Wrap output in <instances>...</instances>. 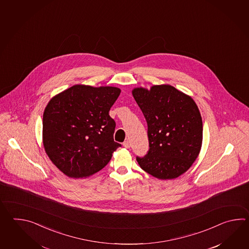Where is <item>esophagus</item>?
Wrapping results in <instances>:
<instances>
[{
	"label": "esophagus",
	"instance_id": "obj_1",
	"mask_svg": "<svg viewBox=\"0 0 249 249\" xmlns=\"http://www.w3.org/2000/svg\"><path fill=\"white\" fill-rule=\"evenodd\" d=\"M124 147L126 148H130L131 147V142H130V141L129 140H126V141H124Z\"/></svg>",
	"mask_w": 249,
	"mask_h": 249
}]
</instances>
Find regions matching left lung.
<instances>
[{
  "label": "left lung",
  "instance_id": "8db88e82",
  "mask_svg": "<svg viewBox=\"0 0 249 249\" xmlns=\"http://www.w3.org/2000/svg\"><path fill=\"white\" fill-rule=\"evenodd\" d=\"M132 95L148 124V153L137 157L146 173L160 180L179 177L196 160L203 123L195 101L171 85L135 88Z\"/></svg>",
  "mask_w": 249,
  "mask_h": 249
}]
</instances>
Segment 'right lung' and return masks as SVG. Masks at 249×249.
I'll use <instances>...</instances> for the list:
<instances>
[{"mask_svg": "<svg viewBox=\"0 0 249 249\" xmlns=\"http://www.w3.org/2000/svg\"><path fill=\"white\" fill-rule=\"evenodd\" d=\"M121 90L117 87L74 85L53 97L42 118L48 157L71 178L95 174L122 145L114 141L115 120L108 112Z\"/></svg>", "mask_w": 249, "mask_h": 249, "instance_id": "add662e5", "label": "right lung"}]
</instances>
